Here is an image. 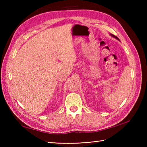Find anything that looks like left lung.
Listing matches in <instances>:
<instances>
[{
	"instance_id": "left-lung-1",
	"label": "left lung",
	"mask_w": 147,
	"mask_h": 147,
	"mask_svg": "<svg viewBox=\"0 0 147 147\" xmlns=\"http://www.w3.org/2000/svg\"><path fill=\"white\" fill-rule=\"evenodd\" d=\"M111 35H112V36H113V37H114V38H116V39H117V40H119V38H117V37L116 36H115V35H112V34H111Z\"/></svg>"
}]
</instances>
